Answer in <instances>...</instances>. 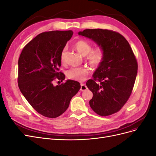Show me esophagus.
<instances>
[{"instance_id": "obj_1", "label": "esophagus", "mask_w": 156, "mask_h": 156, "mask_svg": "<svg viewBox=\"0 0 156 156\" xmlns=\"http://www.w3.org/2000/svg\"><path fill=\"white\" fill-rule=\"evenodd\" d=\"M87 89H88V88L86 86V84H81V89H80V90H81V91H84Z\"/></svg>"}]
</instances>
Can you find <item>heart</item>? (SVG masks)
I'll list each match as a JSON object with an SVG mask.
<instances>
[{
	"instance_id": "1",
	"label": "heart",
	"mask_w": 156,
	"mask_h": 156,
	"mask_svg": "<svg viewBox=\"0 0 156 156\" xmlns=\"http://www.w3.org/2000/svg\"><path fill=\"white\" fill-rule=\"evenodd\" d=\"M74 47L82 56H87L88 63L93 68H98L102 64L105 58V51L102 47H98L92 49V45L88 41L80 40L75 44ZM66 51L64 49L61 53V62H65ZM90 69L87 67L72 68L67 72V77L71 80L76 81H83L90 74Z\"/></svg>"
}]
</instances>
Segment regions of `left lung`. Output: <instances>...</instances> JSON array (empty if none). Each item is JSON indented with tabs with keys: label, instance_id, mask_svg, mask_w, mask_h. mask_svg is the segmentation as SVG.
Here are the masks:
<instances>
[{
	"label": "left lung",
	"instance_id": "obj_1",
	"mask_svg": "<svg viewBox=\"0 0 156 156\" xmlns=\"http://www.w3.org/2000/svg\"><path fill=\"white\" fill-rule=\"evenodd\" d=\"M79 35L92 40L105 51V58L87 86L93 93L89 101L96 114L106 116L119 111L128 100L138 64L128 41L120 33L107 29H85Z\"/></svg>",
	"mask_w": 156,
	"mask_h": 156
}]
</instances>
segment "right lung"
Wrapping results in <instances>:
<instances>
[{"mask_svg":"<svg viewBox=\"0 0 156 156\" xmlns=\"http://www.w3.org/2000/svg\"><path fill=\"white\" fill-rule=\"evenodd\" d=\"M72 35V30L42 32L24 47L19 58V88L30 105L45 117L63 114L81 88L73 80L54 85L56 80L58 83L65 79L59 69L60 56Z\"/></svg>","mask_w":156,"mask_h":156,"instance_id":"right-lung-1","label":"right lung"}]
</instances>
